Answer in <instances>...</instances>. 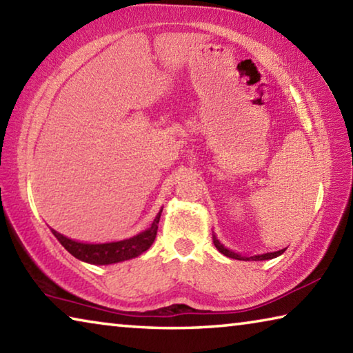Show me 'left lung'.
Wrapping results in <instances>:
<instances>
[{
    "mask_svg": "<svg viewBox=\"0 0 353 353\" xmlns=\"http://www.w3.org/2000/svg\"><path fill=\"white\" fill-rule=\"evenodd\" d=\"M213 244L214 246H216V249L219 250L221 254H224L225 256H229V259H235V260H243V261H259V260H271V259H276V256H279V255H282L285 250H286V248L285 249H280V250H276V252H268V254H261V255H252V256H246V255H241V254H236V252H234V250H230V249H227V248H224L223 244L219 243V240L216 236L213 235Z\"/></svg>",
    "mask_w": 353,
    "mask_h": 353,
    "instance_id": "8db88e82",
    "label": "left lung"
}]
</instances>
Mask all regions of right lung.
Segmentation results:
<instances>
[{
    "label": "right lung",
    "instance_id": "right-lung-1",
    "mask_svg": "<svg viewBox=\"0 0 353 353\" xmlns=\"http://www.w3.org/2000/svg\"><path fill=\"white\" fill-rule=\"evenodd\" d=\"M160 213H162V210L159 212V214L155 216L151 227H149L148 230L123 241L87 244V243L70 240V238L59 234V232H56L54 229H51V232L52 235L57 238L59 243H61L71 255L76 256L77 260L92 263V265H112V263H119L124 260L135 259V256L141 255L145 250L151 248V244L155 240V235H157Z\"/></svg>",
    "mask_w": 353,
    "mask_h": 353
}]
</instances>
